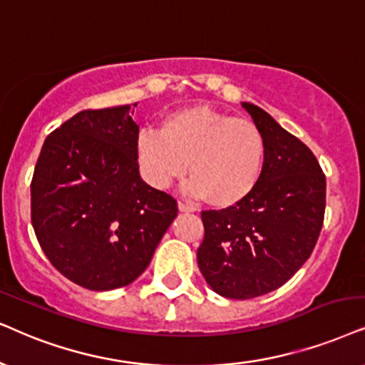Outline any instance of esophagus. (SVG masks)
<instances>
[{"label": "esophagus", "mask_w": 365, "mask_h": 365, "mask_svg": "<svg viewBox=\"0 0 365 365\" xmlns=\"http://www.w3.org/2000/svg\"><path fill=\"white\" fill-rule=\"evenodd\" d=\"M178 210H180V212H193V207L183 204L182 200H178Z\"/></svg>", "instance_id": "34e87169"}]
</instances>
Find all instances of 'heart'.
I'll return each mask as SVG.
<instances>
[{
  "instance_id": "heart-1",
  "label": "heart",
  "mask_w": 365,
  "mask_h": 365,
  "mask_svg": "<svg viewBox=\"0 0 365 365\" xmlns=\"http://www.w3.org/2000/svg\"><path fill=\"white\" fill-rule=\"evenodd\" d=\"M136 155L143 177L153 187L167 188L188 168V195L205 197L214 207H230L259 183L266 138L251 119L195 106L168 114L160 131H141Z\"/></svg>"
}]
</instances>
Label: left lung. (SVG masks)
Wrapping results in <instances>:
<instances>
[{"label":"left lung","instance_id":"left-lung-1","mask_svg":"<svg viewBox=\"0 0 365 365\" xmlns=\"http://www.w3.org/2000/svg\"><path fill=\"white\" fill-rule=\"evenodd\" d=\"M266 138L255 190L222 210H204L197 262L220 297L256 298L283 286L310 257L325 215V173L315 155L266 110L244 103Z\"/></svg>","mask_w":365,"mask_h":365}]
</instances>
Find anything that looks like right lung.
Wrapping results in <instances>:
<instances>
[{"mask_svg": "<svg viewBox=\"0 0 365 365\" xmlns=\"http://www.w3.org/2000/svg\"><path fill=\"white\" fill-rule=\"evenodd\" d=\"M136 106V104H135ZM129 106L86 109L50 133L31 178V224L72 283L108 292L150 264L177 200L140 177Z\"/></svg>", "mask_w": 365, "mask_h": 365, "instance_id": "add662e5", "label": "right lung"}]
</instances>
